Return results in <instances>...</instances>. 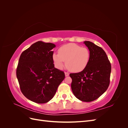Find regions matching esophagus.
<instances>
[{
  "label": "esophagus",
  "instance_id": "esophagus-1",
  "mask_svg": "<svg viewBox=\"0 0 128 128\" xmlns=\"http://www.w3.org/2000/svg\"><path fill=\"white\" fill-rule=\"evenodd\" d=\"M64 74H65V76H68L69 75V74L68 72H65Z\"/></svg>",
  "mask_w": 128,
  "mask_h": 128
}]
</instances>
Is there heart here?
I'll return each mask as SVG.
<instances>
[{"label":"heart","mask_w":128,"mask_h":128,"mask_svg":"<svg viewBox=\"0 0 128 128\" xmlns=\"http://www.w3.org/2000/svg\"><path fill=\"white\" fill-rule=\"evenodd\" d=\"M90 50L75 43L64 45L58 49V53H53L52 60L56 68L62 69L66 66L69 70L74 72L82 71L90 61Z\"/></svg>","instance_id":"heart-1"}]
</instances>
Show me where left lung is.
<instances>
[{"label":"left lung","mask_w":128,"mask_h":128,"mask_svg":"<svg viewBox=\"0 0 128 128\" xmlns=\"http://www.w3.org/2000/svg\"><path fill=\"white\" fill-rule=\"evenodd\" d=\"M84 43L90 50V61L82 72L69 75L74 94L81 101L91 102L101 96L109 86L111 64L102 48L89 41Z\"/></svg>","instance_id":"obj_1"}]
</instances>
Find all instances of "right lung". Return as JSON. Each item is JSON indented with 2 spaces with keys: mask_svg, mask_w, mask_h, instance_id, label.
Listing matches in <instances>:
<instances>
[{
  "mask_svg": "<svg viewBox=\"0 0 128 128\" xmlns=\"http://www.w3.org/2000/svg\"><path fill=\"white\" fill-rule=\"evenodd\" d=\"M55 47L54 44L38 41L20 56L16 77L23 94L33 102H49L64 78V72L53 64L52 50Z\"/></svg>",
  "mask_w": 128,
  "mask_h": 128,
  "instance_id": "add662e5",
  "label": "right lung"
}]
</instances>
